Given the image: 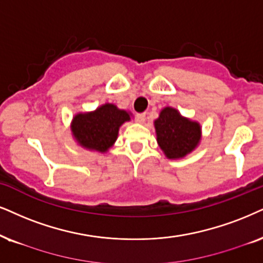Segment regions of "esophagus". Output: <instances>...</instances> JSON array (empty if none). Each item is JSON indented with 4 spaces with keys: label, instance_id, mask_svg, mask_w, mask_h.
<instances>
[{
    "label": "esophagus",
    "instance_id": "1",
    "mask_svg": "<svg viewBox=\"0 0 263 263\" xmlns=\"http://www.w3.org/2000/svg\"><path fill=\"white\" fill-rule=\"evenodd\" d=\"M136 120L139 124H144L145 122V112H141V114H137L136 115Z\"/></svg>",
    "mask_w": 263,
    "mask_h": 263
}]
</instances>
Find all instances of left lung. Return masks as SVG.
Returning a JSON list of instances; mask_svg holds the SVG:
<instances>
[{"label":"left lung","mask_w":263,"mask_h":263,"mask_svg":"<svg viewBox=\"0 0 263 263\" xmlns=\"http://www.w3.org/2000/svg\"><path fill=\"white\" fill-rule=\"evenodd\" d=\"M156 142L170 160L183 159L201 141V125L181 115L177 109L165 107L154 121Z\"/></svg>","instance_id":"obj_1"}]
</instances>
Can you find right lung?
I'll use <instances>...</instances> for the list:
<instances>
[{"label":"right lung","instance_id":"obj_1","mask_svg":"<svg viewBox=\"0 0 263 263\" xmlns=\"http://www.w3.org/2000/svg\"><path fill=\"white\" fill-rule=\"evenodd\" d=\"M132 112L105 103L92 111L78 112L72 116L70 129L80 147L89 152L107 153L115 144L119 129L131 120Z\"/></svg>","mask_w":263,"mask_h":263}]
</instances>
